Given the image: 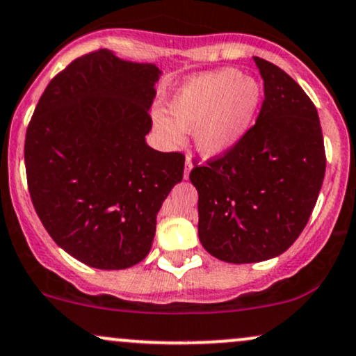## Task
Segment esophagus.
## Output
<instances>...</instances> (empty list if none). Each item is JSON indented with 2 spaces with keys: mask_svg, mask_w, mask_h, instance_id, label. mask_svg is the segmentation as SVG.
<instances>
[{
  "mask_svg": "<svg viewBox=\"0 0 356 356\" xmlns=\"http://www.w3.org/2000/svg\"><path fill=\"white\" fill-rule=\"evenodd\" d=\"M191 169H193V162H191V159L187 157V160H186V169H184V179H189Z\"/></svg>",
  "mask_w": 356,
  "mask_h": 356,
  "instance_id": "34e87169",
  "label": "esophagus"
}]
</instances>
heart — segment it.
<instances>
[{"instance_id":"1","label":"heart","mask_w":356,"mask_h":356,"mask_svg":"<svg viewBox=\"0 0 356 356\" xmlns=\"http://www.w3.org/2000/svg\"><path fill=\"white\" fill-rule=\"evenodd\" d=\"M264 91L259 81L238 69L201 74L177 89L165 113L154 115V127L169 145L182 142V131L194 130V143L206 157L235 147L259 113Z\"/></svg>"}]
</instances>
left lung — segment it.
<instances>
[{
  "label": "left lung",
  "mask_w": 356,
  "mask_h": 356,
  "mask_svg": "<svg viewBox=\"0 0 356 356\" xmlns=\"http://www.w3.org/2000/svg\"><path fill=\"white\" fill-rule=\"evenodd\" d=\"M265 97L255 124L225 154L194 163L197 235L213 257L253 264L298 240L321 191L326 152L318 111L291 76L255 57Z\"/></svg>",
  "instance_id": "left-lung-1"
}]
</instances>
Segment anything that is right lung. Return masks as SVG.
<instances>
[{
	"instance_id": "1",
	"label": "right lung",
	"mask_w": 356,
	"mask_h": 356,
	"mask_svg": "<svg viewBox=\"0 0 356 356\" xmlns=\"http://www.w3.org/2000/svg\"><path fill=\"white\" fill-rule=\"evenodd\" d=\"M157 79L155 65L95 50L50 81L26 128L33 208L58 247L89 267L145 259L160 206L184 175V154L145 143Z\"/></svg>"
}]
</instances>
